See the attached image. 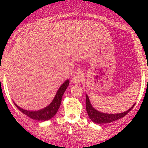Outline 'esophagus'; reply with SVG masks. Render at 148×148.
<instances>
[{
	"label": "esophagus",
	"instance_id": "34e87169",
	"mask_svg": "<svg viewBox=\"0 0 148 148\" xmlns=\"http://www.w3.org/2000/svg\"><path fill=\"white\" fill-rule=\"evenodd\" d=\"M83 79V75L81 72H75L74 74H73L72 79V82L74 84H78L79 83L81 82Z\"/></svg>",
	"mask_w": 148,
	"mask_h": 148
}]
</instances>
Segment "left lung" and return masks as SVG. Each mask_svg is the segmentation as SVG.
I'll return each instance as SVG.
<instances>
[{
	"label": "left lung",
	"mask_w": 148,
	"mask_h": 148,
	"mask_svg": "<svg viewBox=\"0 0 148 148\" xmlns=\"http://www.w3.org/2000/svg\"><path fill=\"white\" fill-rule=\"evenodd\" d=\"M86 111H87L88 115L89 118L92 122L95 123L97 124H106V123H110L112 122L116 121V120H119V119L123 118L125 116L127 113L130 112L132 108H134L135 103L132 106L130 109L127 111L123 112V113H102V112L98 111L97 110L95 109L92 106L90 101V99L88 97V95H86Z\"/></svg>",
	"instance_id": "1"
}]
</instances>
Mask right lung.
Wrapping results in <instances>:
<instances>
[{"mask_svg":"<svg viewBox=\"0 0 148 148\" xmlns=\"http://www.w3.org/2000/svg\"><path fill=\"white\" fill-rule=\"evenodd\" d=\"M69 84V81L68 79L66 80L60 86L59 89L58 90L56 96L54 97L53 99L52 100L51 102L48 106H46L45 108L42 109L38 110V111H28V110H25L18 106L16 103H14L15 106L17 107L18 110H20L22 113H24L29 118L33 119V120H38V121H46V120H50L54 116L58 111L59 107L60 106L61 101H62V97L63 95L64 91L66 90L67 88L68 87Z\"/></svg>","mask_w":148,"mask_h":148,"instance_id":"1","label":"right lung"}]
</instances>
